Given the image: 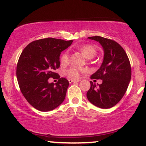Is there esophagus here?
I'll list each match as a JSON object with an SVG mask.
<instances>
[{
  "label": "esophagus",
  "instance_id": "1",
  "mask_svg": "<svg viewBox=\"0 0 146 146\" xmlns=\"http://www.w3.org/2000/svg\"><path fill=\"white\" fill-rule=\"evenodd\" d=\"M80 80H71V79H70V80H68V82H69V83H72V82H80Z\"/></svg>",
  "mask_w": 146,
  "mask_h": 146
}]
</instances>
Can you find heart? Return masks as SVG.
I'll list each match as a JSON object with an SVG mask.
<instances>
[{
    "label": "heart",
    "instance_id": "heart-1",
    "mask_svg": "<svg viewBox=\"0 0 146 146\" xmlns=\"http://www.w3.org/2000/svg\"><path fill=\"white\" fill-rule=\"evenodd\" d=\"M78 49L81 51V53L86 57L88 59H91L93 57L95 56L97 53V50L93 45L91 44H84L82 46H79ZM60 62L62 64L65 65L67 64L68 61H69V54L68 51L63 52L61 54L60 58ZM84 72H85V69L84 68H80L75 67V66H72L68 68L65 71V74L69 78L77 80L79 79L81 76V74Z\"/></svg>",
    "mask_w": 146,
    "mask_h": 146
}]
</instances>
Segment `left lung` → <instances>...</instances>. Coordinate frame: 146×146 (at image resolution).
<instances>
[{
	"instance_id": "1",
	"label": "left lung",
	"mask_w": 146,
	"mask_h": 146,
	"mask_svg": "<svg viewBox=\"0 0 146 146\" xmlns=\"http://www.w3.org/2000/svg\"><path fill=\"white\" fill-rule=\"evenodd\" d=\"M88 38L101 44L104 56L100 68L90 77L92 80H102V84L90 81L86 97L99 108H110L121 100L128 88L131 79L130 60L124 49L115 40L98 36Z\"/></svg>"
}]
</instances>
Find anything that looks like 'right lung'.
Segmentation results:
<instances>
[{
	"instance_id": "right-lung-1",
	"label": "right lung",
	"mask_w": 146,
	"mask_h": 146,
	"mask_svg": "<svg viewBox=\"0 0 146 146\" xmlns=\"http://www.w3.org/2000/svg\"><path fill=\"white\" fill-rule=\"evenodd\" d=\"M73 40L47 38L29 43L18 59L16 77L21 93L36 109L49 111L64 100L69 82L60 78L55 70L60 67L61 52ZM51 77L58 78L56 84L48 83Z\"/></svg>"
}]
</instances>
